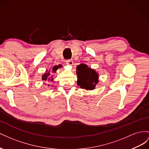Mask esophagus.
Segmentation results:
<instances>
[{"label": "esophagus", "mask_w": 149, "mask_h": 149, "mask_svg": "<svg viewBox=\"0 0 149 149\" xmlns=\"http://www.w3.org/2000/svg\"><path fill=\"white\" fill-rule=\"evenodd\" d=\"M66 63L68 65H70V66H72L73 65V61L72 60H66Z\"/></svg>", "instance_id": "obj_1"}]
</instances>
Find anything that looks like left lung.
<instances>
[{"instance_id":"left-lung-1","label":"left lung","mask_w":149,"mask_h":149,"mask_svg":"<svg viewBox=\"0 0 149 149\" xmlns=\"http://www.w3.org/2000/svg\"><path fill=\"white\" fill-rule=\"evenodd\" d=\"M76 74L77 84L82 89L93 90L99 83V74L85 64H80L76 67Z\"/></svg>"}]
</instances>
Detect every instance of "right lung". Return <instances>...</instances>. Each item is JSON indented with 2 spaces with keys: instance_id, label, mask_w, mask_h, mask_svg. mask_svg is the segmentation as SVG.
<instances>
[{
  "instance_id": "right-lung-1",
  "label": "right lung",
  "mask_w": 149,
  "mask_h": 149,
  "mask_svg": "<svg viewBox=\"0 0 149 149\" xmlns=\"http://www.w3.org/2000/svg\"><path fill=\"white\" fill-rule=\"evenodd\" d=\"M59 67H60V65H58V66L56 65L54 67H53L52 70V74L55 73L56 70L58 69V68H59ZM50 72H51V70H49V71L47 70L46 71V73L42 75V78L43 81H52V82L53 81V76L50 74ZM47 85L48 86H50V84H48Z\"/></svg>"
}]
</instances>
